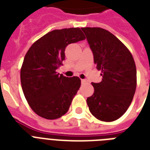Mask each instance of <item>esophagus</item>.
<instances>
[{
  "mask_svg": "<svg viewBox=\"0 0 150 150\" xmlns=\"http://www.w3.org/2000/svg\"><path fill=\"white\" fill-rule=\"evenodd\" d=\"M81 82H82V84H85V83H86L87 81L86 79H82L81 80Z\"/></svg>",
  "mask_w": 150,
  "mask_h": 150,
  "instance_id": "34e87169",
  "label": "esophagus"
}]
</instances>
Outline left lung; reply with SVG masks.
<instances>
[{
    "label": "left lung",
    "instance_id": "left-lung-1",
    "mask_svg": "<svg viewBox=\"0 0 150 150\" xmlns=\"http://www.w3.org/2000/svg\"><path fill=\"white\" fill-rule=\"evenodd\" d=\"M102 71V81L92 82L94 93L87 98L89 111L103 121L120 118L132 101L136 89V68L128 48L111 33L101 28H82Z\"/></svg>",
    "mask_w": 150,
    "mask_h": 150
}]
</instances>
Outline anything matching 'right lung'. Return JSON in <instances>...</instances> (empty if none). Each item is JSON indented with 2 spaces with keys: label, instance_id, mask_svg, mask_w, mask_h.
I'll return each instance as SVG.
<instances>
[{
  "label": "right lung",
  "instance_id": "right-lung-1",
  "mask_svg": "<svg viewBox=\"0 0 150 150\" xmlns=\"http://www.w3.org/2000/svg\"><path fill=\"white\" fill-rule=\"evenodd\" d=\"M83 40L79 28L55 29L36 41L25 54L21 84L29 106L39 116L54 120L69 109L81 80L65 77L56 70L65 58L66 47Z\"/></svg>",
  "mask_w": 150,
  "mask_h": 150
}]
</instances>
